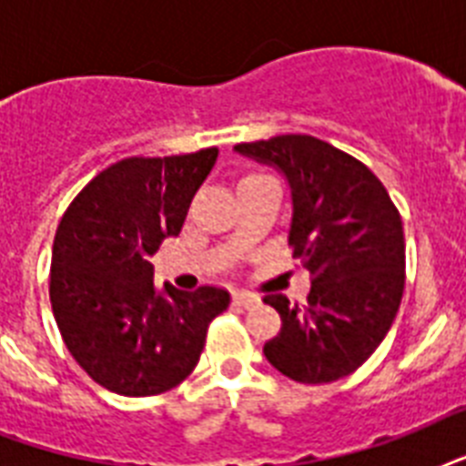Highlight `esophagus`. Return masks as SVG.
<instances>
[{"mask_svg": "<svg viewBox=\"0 0 466 466\" xmlns=\"http://www.w3.org/2000/svg\"><path fill=\"white\" fill-rule=\"evenodd\" d=\"M232 299H234V302H237V305H241V307H256V305H258V302H261V299L256 298L254 292H247V290H237L232 295Z\"/></svg>", "mask_w": 466, "mask_h": 466, "instance_id": "obj_1", "label": "esophagus"}]
</instances>
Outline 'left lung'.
I'll return each instance as SVG.
<instances>
[{
    "instance_id": "1",
    "label": "left lung",
    "mask_w": 466,
    "mask_h": 466,
    "mask_svg": "<svg viewBox=\"0 0 466 466\" xmlns=\"http://www.w3.org/2000/svg\"><path fill=\"white\" fill-rule=\"evenodd\" d=\"M292 190V258L309 270L305 305L266 295L283 319L263 353L302 384L336 382L375 353L404 295V227L382 181L362 161L311 135L241 142Z\"/></svg>"
}]
</instances>
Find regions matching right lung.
Here are the masks:
<instances>
[{
  "label": "right lung",
  "mask_w": 466,
  "mask_h": 466,
  "mask_svg": "<svg viewBox=\"0 0 466 466\" xmlns=\"http://www.w3.org/2000/svg\"><path fill=\"white\" fill-rule=\"evenodd\" d=\"M218 147L127 157L94 176L62 215L50 305L79 368L123 397H155L196 370L208 326L229 307L225 288H155L149 256L181 232Z\"/></svg>",
  "instance_id": "1"
}]
</instances>
